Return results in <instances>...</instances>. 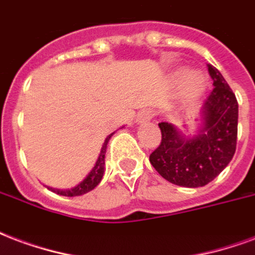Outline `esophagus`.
<instances>
[{
    "mask_svg": "<svg viewBox=\"0 0 255 255\" xmlns=\"http://www.w3.org/2000/svg\"><path fill=\"white\" fill-rule=\"evenodd\" d=\"M154 116V112H152L151 109H143L140 112L137 113L136 116V123H146L150 122Z\"/></svg>",
    "mask_w": 255,
    "mask_h": 255,
    "instance_id": "34e87169",
    "label": "esophagus"
}]
</instances>
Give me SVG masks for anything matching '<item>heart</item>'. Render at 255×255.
<instances>
[{"label":"heart","instance_id":"heart-1","mask_svg":"<svg viewBox=\"0 0 255 255\" xmlns=\"http://www.w3.org/2000/svg\"><path fill=\"white\" fill-rule=\"evenodd\" d=\"M185 84L188 88V93L196 94L200 93L204 88V80L196 73H188L185 75Z\"/></svg>","mask_w":255,"mask_h":255}]
</instances>
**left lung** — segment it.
Instances as JSON below:
<instances>
[{"instance_id": "left-lung-1", "label": "left lung", "mask_w": 255, "mask_h": 255, "mask_svg": "<svg viewBox=\"0 0 255 255\" xmlns=\"http://www.w3.org/2000/svg\"><path fill=\"white\" fill-rule=\"evenodd\" d=\"M214 89L201 108V126L193 136H184L170 123H159L162 140L150 162L171 184L199 188L218 177L235 154L238 101L223 75L208 65Z\"/></svg>"}]
</instances>
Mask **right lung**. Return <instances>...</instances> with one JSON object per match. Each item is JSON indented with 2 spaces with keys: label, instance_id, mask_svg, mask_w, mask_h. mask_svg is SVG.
Segmentation results:
<instances>
[{
  "label": "right lung",
  "instance_id": "obj_1",
  "mask_svg": "<svg viewBox=\"0 0 255 255\" xmlns=\"http://www.w3.org/2000/svg\"><path fill=\"white\" fill-rule=\"evenodd\" d=\"M113 133H111V135L107 136L103 147H101V151H100L99 158H97V161H96L94 166L92 167V170L89 171V174L86 175L78 185L74 186V188H70V189H55V188H48V189H51L52 192H55L56 195L67 196V197H74V196L85 195V193H88V192H90V190H93L94 188L101 182V180H103L104 171H105L104 166H105V152H107V144H108L109 139L112 137Z\"/></svg>",
  "mask_w": 255,
  "mask_h": 255
}]
</instances>
